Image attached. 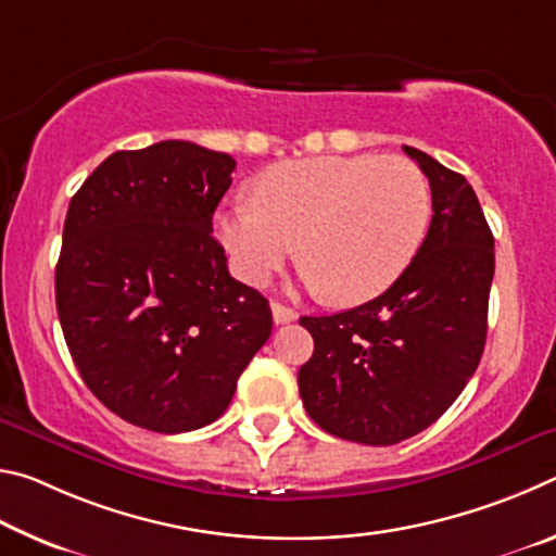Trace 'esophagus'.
Instances as JSON below:
<instances>
[{"instance_id":"1","label":"esophagus","mask_w":556,"mask_h":556,"mask_svg":"<svg viewBox=\"0 0 556 556\" xmlns=\"http://www.w3.org/2000/svg\"><path fill=\"white\" fill-rule=\"evenodd\" d=\"M271 318H275L277 326L291 324V321H296V312L294 308H289L285 304H279V301H275V304H271Z\"/></svg>"}]
</instances>
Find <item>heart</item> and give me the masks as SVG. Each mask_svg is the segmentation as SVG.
<instances>
[{
	"label": "heart",
	"mask_w": 556,
	"mask_h": 556,
	"mask_svg": "<svg viewBox=\"0 0 556 556\" xmlns=\"http://www.w3.org/2000/svg\"><path fill=\"white\" fill-rule=\"evenodd\" d=\"M431 220L421 168L402 156H314L260 178L255 201L218 215L238 275L262 285L299 248L308 285L336 306L388 291L417 257Z\"/></svg>",
	"instance_id": "b5f03b06"
}]
</instances>
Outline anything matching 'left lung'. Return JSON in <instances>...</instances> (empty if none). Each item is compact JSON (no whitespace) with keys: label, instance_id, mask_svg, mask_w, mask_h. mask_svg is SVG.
Listing matches in <instances>:
<instances>
[{"label":"left lung","instance_id":"8db88e82","mask_svg":"<svg viewBox=\"0 0 556 556\" xmlns=\"http://www.w3.org/2000/svg\"><path fill=\"white\" fill-rule=\"evenodd\" d=\"M404 152L429 178L434 211L417 257L368 304L299 318L314 338L299 370L308 417L368 446L419 434L466 388L485 348L495 271V240L470 184L419 149Z\"/></svg>","mask_w":556,"mask_h":556}]
</instances>
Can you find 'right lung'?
<instances>
[{"label": "right lung", "mask_w": 556, "mask_h": 556, "mask_svg": "<svg viewBox=\"0 0 556 556\" xmlns=\"http://www.w3.org/2000/svg\"><path fill=\"white\" fill-rule=\"evenodd\" d=\"M235 159L181 139L115 152L71 199L55 308L90 392L129 425L181 434L228 409L271 333L232 279L213 213Z\"/></svg>", "instance_id": "1"}]
</instances>
